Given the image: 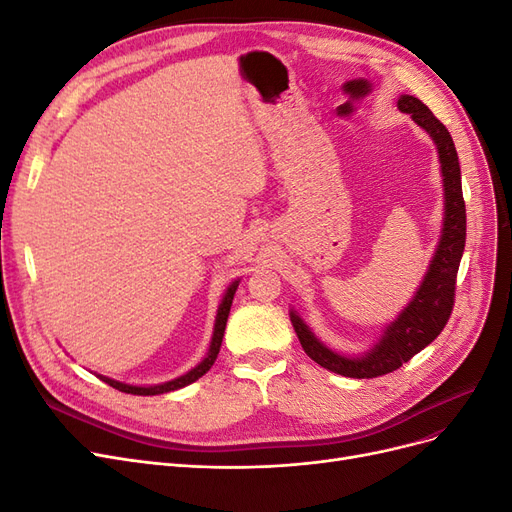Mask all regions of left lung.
Masks as SVG:
<instances>
[{
    "label": "left lung",
    "mask_w": 512,
    "mask_h": 512,
    "mask_svg": "<svg viewBox=\"0 0 512 512\" xmlns=\"http://www.w3.org/2000/svg\"><path fill=\"white\" fill-rule=\"evenodd\" d=\"M397 108L421 126L438 149L444 188V218L440 239L427 273L414 297L393 322L382 329L378 342L359 354H342L322 344L305 320L290 309V322L309 359L333 374L346 378H378L408 363L414 354L429 346L451 318L455 303V280L466 247V203L461 192V168L451 132L429 108L414 96H399Z\"/></svg>",
    "instance_id": "1"
}]
</instances>
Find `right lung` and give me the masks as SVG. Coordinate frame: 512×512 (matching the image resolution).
Masks as SVG:
<instances>
[{
    "label": "right lung",
    "mask_w": 512,
    "mask_h": 512,
    "mask_svg": "<svg viewBox=\"0 0 512 512\" xmlns=\"http://www.w3.org/2000/svg\"><path fill=\"white\" fill-rule=\"evenodd\" d=\"M241 280H235L232 282L224 297H222V303L218 307V316H215V324H213V335H211V344H209V350L205 354V359L200 361L196 367H192L190 371H185L183 376L179 378H173L168 382H160V384H126V382H119V380H113L108 376H102V374H96L102 382L111 384L113 389L121 391V393H130V395H162V393H170V391H177V389H183V386H188L192 382H196L198 378H203L207 371L211 369V365L215 363V359H218V352H220V346H222V339H224V329H226V320H228V314H230V305H232V297H235L237 292V286H239Z\"/></svg>",
    "instance_id": "right-lung-1"
}]
</instances>
